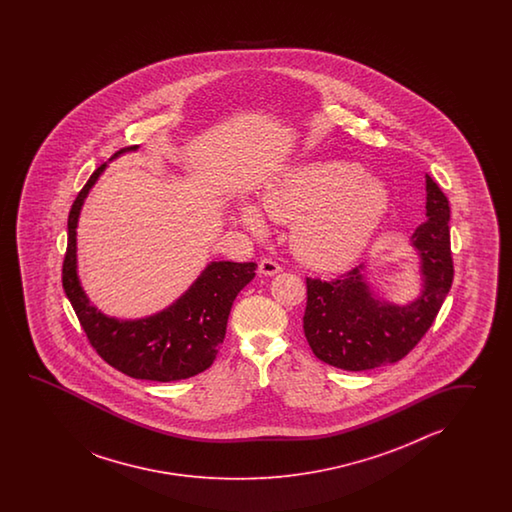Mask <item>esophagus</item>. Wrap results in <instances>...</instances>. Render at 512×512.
<instances>
[{
	"label": "esophagus",
	"mask_w": 512,
	"mask_h": 512,
	"mask_svg": "<svg viewBox=\"0 0 512 512\" xmlns=\"http://www.w3.org/2000/svg\"><path fill=\"white\" fill-rule=\"evenodd\" d=\"M280 271H282V267H280L276 261L269 260V258H263V260L260 261L258 272L263 274V276H274V274H278Z\"/></svg>",
	"instance_id": "esophagus-1"
}]
</instances>
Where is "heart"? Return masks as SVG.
<instances>
[{
	"mask_svg": "<svg viewBox=\"0 0 512 512\" xmlns=\"http://www.w3.org/2000/svg\"><path fill=\"white\" fill-rule=\"evenodd\" d=\"M390 203L384 181L346 161L298 166L261 194V208L272 221H293L294 254L318 271H338L357 260ZM238 218L254 236L265 234V219L251 203H241Z\"/></svg>",
	"mask_w": 512,
	"mask_h": 512,
	"instance_id": "obj_1",
	"label": "heart"
}]
</instances>
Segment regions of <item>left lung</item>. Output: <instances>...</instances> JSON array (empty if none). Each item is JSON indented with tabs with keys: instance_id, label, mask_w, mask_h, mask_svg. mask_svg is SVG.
<instances>
[{
	"instance_id": "obj_1",
	"label": "left lung",
	"mask_w": 512,
	"mask_h": 512,
	"mask_svg": "<svg viewBox=\"0 0 512 512\" xmlns=\"http://www.w3.org/2000/svg\"><path fill=\"white\" fill-rule=\"evenodd\" d=\"M448 221V199L426 175V221L410 240L419 256L421 291L408 304L379 296L364 263L333 282L307 278L304 333L318 359L340 370H373L415 348L434 324L454 278Z\"/></svg>"
}]
</instances>
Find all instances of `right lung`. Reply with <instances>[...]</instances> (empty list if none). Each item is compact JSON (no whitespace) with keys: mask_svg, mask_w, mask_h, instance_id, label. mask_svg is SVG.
Segmentation results:
<instances>
[{"mask_svg":"<svg viewBox=\"0 0 512 512\" xmlns=\"http://www.w3.org/2000/svg\"><path fill=\"white\" fill-rule=\"evenodd\" d=\"M130 146L115 153L137 152ZM97 168L80 190L67 219V252L62 269L64 291L98 355L142 381L172 382L207 370L218 355L227 333L230 307L241 289L256 276V263L210 261L185 293L163 311L142 318L122 320L104 315L91 304L78 278L77 227L89 190L106 170Z\"/></svg>","mask_w":512,"mask_h":512,"instance_id":"add662e5","label":"right lung"}]
</instances>
